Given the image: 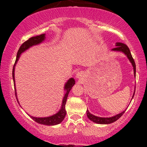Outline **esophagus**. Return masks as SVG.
I'll list each match as a JSON object with an SVG mask.
<instances>
[{"mask_svg":"<svg viewBox=\"0 0 147 147\" xmlns=\"http://www.w3.org/2000/svg\"><path fill=\"white\" fill-rule=\"evenodd\" d=\"M76 77H77V79H82L84 77V72L82 71H79L77 73V75H76Z\"/></svg>","mask_w":147,"mask_h":147,"instance_id":"34e87169","label":"esophagus"}]
</instances>
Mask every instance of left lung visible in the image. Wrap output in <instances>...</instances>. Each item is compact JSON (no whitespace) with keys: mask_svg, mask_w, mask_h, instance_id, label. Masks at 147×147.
Returning a JSON list of instances; mask_svg holds the SVG:
<instances>
[{"mask_svg":"<svg viewBox=\"0 0 147 147\" xmlns=\"http://www.w3.org/2000/svg\"><path fill=\"white\" fill-rule=\"evenodd\" d=\"M116 48H115L113 49H112L113 51H118V52H122L123 53H124L126 55V56L128 57L130 62H131V64H132L133 67V71H134V75L136 77V63H135L134 59H133L132 55H131V51H130L129 48H128V46L124 44V43H116L115 45ZM135 91H136V88H135ZM135 92L133 93V97L134 96ZM126 111V110H125ZM125 111H123V112L121 113L116 115L113 116V117H97V116L93 115L91 113H90L88 111H86L87 113V116L89 119H90L91 121H92L93 122L97 123V124H111V123H113L115 121H117L119 118H120L122 117V115L124 113Z\"/></svg>","mask_w":147,"mask_h":147,"instance_id":"obj_1","label":"left lung"}]
</instances>
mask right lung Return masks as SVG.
<instances>
[{
    "label": "right lung",
    "mask_w": 147,
    "mask_h": 147,
    "mask_svg": "<svg viewBox=\"0 0 147 147\" xmlns=\"http://www.w3.org/2000/svg\"><path fill=\"white\" fill-rule=\"evenodd\" d=\"M45 34H43L38 35V36H33L30 38L29 39L27 40L26 41H25L21 45V47L19 48V50H18L17 55H16V61L13 67V70H12V77H13V80H14V90H15V95H16V99H17V102L18 103V99H17V95H16V87H15V79H14V68L15 65H16V63H17L18 59H19L20 55L21 53H23V52L25 51L26 50H28V48H30V47L33 46V45H38L39 43H41V42H43L45 40ZM75 81L73 78H70L68 79V82L65 84V86H64V89L65 90V94L63 96V101H62V105L61 107V109L59 110L57 113H56L54 115L50 116V117H35L33 116H30L32 119L33 120H34L35 122L38 123V124H44V125H48V126H52V125H56V124H60L62 121L63 120L64 117H65V115H66V111H65V103H66L67 98H68V95L69 92L71 90L72 87L75 85Z\"/></svg>",
    "instance_id": "obj_1"
}]
</instances>
